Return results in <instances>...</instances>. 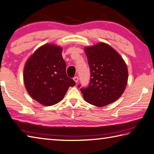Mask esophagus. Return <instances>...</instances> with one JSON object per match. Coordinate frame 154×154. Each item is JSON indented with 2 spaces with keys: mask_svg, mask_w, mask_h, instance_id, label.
Instances as JSON below:
<instances>
[{
  "mask_svg": "<svg viewBox=\"0 0 154 154\" xmlns=\"http://www.w3.org/2000/svg\"><path fill=\"white\" fill-rule=\"evenodd\" d=\"M74 80L75 81V82H78V76H75V77H74Z\"/></svg>",
  "mask_w": 154,
  "mask_h": 154,
  "instance_id": "obj_1",
  "label": "esophagus"
}]
</instances>
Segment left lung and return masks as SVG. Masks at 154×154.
Returning <instances> with one entry per match:
<instances>
[{
	"label": "left lung",
	"instance_id": "left-lung-1",
	"mask_svg": "<svg viewBox=\"0 0 154 154\" xmlns=\"http://www.w3.org/2000/svg\"><path fill=\"white\" fill-rule=\"evenodd\" d=\"M85 51L91 70V80L88 87L80 89L84 98L97 106L115 102L127 86L128 70L125 62L117 51L104 43L86 47Z\"/></svg>",
	"mask_w": 154,
	"mask_h": 154
}]
</instances>
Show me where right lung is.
Listing matches in <instances>:
<instances>
[{
	"mask_svg": "<svg viewBox=\"0 0 154 154\" xmlns=\"http://www.w3.org/2000/svg\"><path fill=\"white\" fill-rule=\"evenodd\" d=\"M62 51L59 46L45 44L37 49L25 65V88L34 100L45 106L59 103L69 87L76 85L66 74Z\"/></svg>",
	"mask_w": 154,
	"mask_h": 154,
	"instance_id": "right-lung-1",
	"label": "right lung"
}]
</instances>
